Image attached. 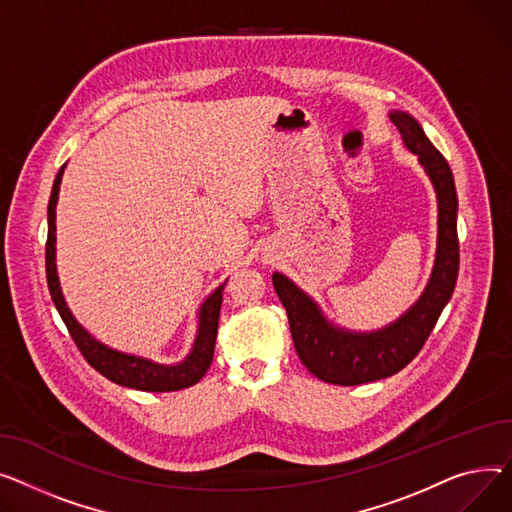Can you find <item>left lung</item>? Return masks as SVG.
I'll return each instance as SVG.
<instances>
[{"mask_svg": "<svg viewBox=\"0 0 512 512\" xmlns=\"http://www.w3.org/2000/svg\"><path fill=\"white\" fill-rule=\"evenodd\" d=\"M388 117L397 126L405 148L428 175L438 202L434 266L422 295L382 328L351 330L330 320L316 299L293 279L279 270L273 273L299 359L316 378L339 386L374 382L403 370L430 337L440 312L453 297L459 275V202L453 171L413 115L395 109Z\"/></svg>", "mask_w": 512, "mask_h": 512, "instance_id": "obj_1", "label": "left lung"}]
</instances>
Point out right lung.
I'll list each match as a JSON object with an SVG mask.
<instances>
[{
  "label": "right lung",
  "mask_w": 512,
  "mask_h": 512,
  "mask_svg": "<svg viewBox=\"0 0 512 512\" xmlns=\"http://www.w3.org/2000/svg\"><path fill=\"white\" fill-rule=\"evenodd\" d=\"M68 165V163H66ZM66 165L57 171L55 182L51 188V198L47 206V250H45V266H47V285L53 304L66 322L70 335L86 362L93 366L99 374L109 378L111 382L119 386H128L136 390H146V393H171V390H182L192 384H196L208 370L210 362H213L215 353V341H217V328H219V314H221V302H223V287L221 283L215 291H210L206 299L198 308V324L196 335L192 341L190 351L184 359H179L175 364H161L155 359L128 353L122 349H115L103 341H99L90 330H86L72 310L68 308V302L62 291V283H59L57 275V262H55V206L59 200V186H62V177L66 171Z\"/></svg>",
  "instance_id": "obj_1"
}]
</instances>
